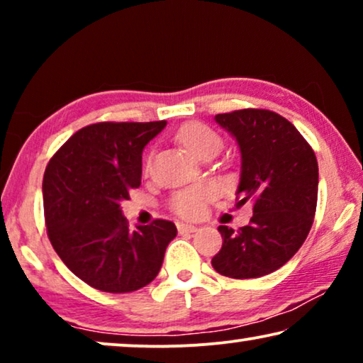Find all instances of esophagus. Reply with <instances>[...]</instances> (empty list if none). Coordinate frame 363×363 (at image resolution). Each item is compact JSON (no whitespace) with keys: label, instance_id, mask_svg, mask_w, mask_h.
Wrapping results in <instances>:
<instances>
[{"label":"esophagus","instance_id":"34e87169","mask_svg":"<svg viewBox=\"0 0 363 363\" xmlns=\"http://www.w3.org/2000/svg\"><path fill=\"white\" fill-rule=\"evenodd\" d=\"M198 231V228L196 226H193V225H185V223H180V225H178V233H196Z\"/></svg>","mask_w":363,"mask_h":363}]
</instances>
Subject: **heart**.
I'll list each match as a JSON object with an SVG mask.
<instances>
[{"instance_id": "b5f03b06", "label": "heart", "mask_w": 363, "mask_h": 363, "mask_svg": "<svg viewBox=\"0 0 363 363\" xmlns=\"http://www.w3.org/2000/svg\"><path fill=\"white\" fill-rule=\"evenodd\" d=\"M177 140L196 157L203 158L211 152H220L223 140L218 133L201 122L185 123L177 132ZM152 157H147L145 168L150 167ZM216 191L211 185H196L177 191L170 200L172 211L185 220H198L205 215L208 203L213 201Z\"/></svg>"}]
</instances>
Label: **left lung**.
Here are the masks:
<instances>
[{"mask_svg": "<svg viewBox=\"0 0 363 363\" xmlns=\"http://www.w3.org/2000/svg\"><path fill=\"white\" fill-rule=\"evenodd\" d=\"M215 121L240 145L238 205L251 200L252 216L238 231L218 228L223 246L211 264L233 279L271 274L299 251L314 223L315 153L287 118L272 111L242 108L218 113Z\"/></svg>", "mask_w": 363, "mask_h": 363, "instance_id": "left-lung-1", "label": "left lung"}]
</instances>
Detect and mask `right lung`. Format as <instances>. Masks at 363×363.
Returning <instances> with one entry per match:
<instances>
[{
	"label": "right lung",
	"instance_id": "right-lung-1",
	"mask_svg": "<svg viewBox=\"0 0 363 363\" xmlns=\"http://www.w3.org/2000/svg\"><path fill=\"white\" fill-rule=\"evenodd\" d=\"M167 122H99L77 130L49 160L43 180L49 241L64 264L94 289L145 287L177 236L172 221L128 230L121 201L140 186L142 152Z\"/></svg>",
	"mask_w": 363,
	"mask_h": 363
}]
</instances>
